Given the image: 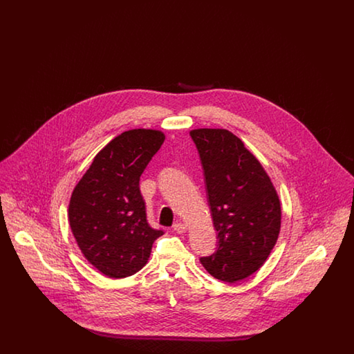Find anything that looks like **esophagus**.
Returning <instances> with one entry per match:
<instances>
[{"mask_svg": "<svg viewBox=\"0 0 354 354\" xmlns=\"http://www.w3.org/2000/svg\"><path fill=\"white\" fill-rule=\"evenodd\" d=\"M172 230H174L175 232H178V234H185L187 227H185V224H183V223H175V224L172 225Z\"/></svg>", "mask_w": 354, "mask_h": 354, "instance_id": "obj_1", "label": "esophagus"}]
</instances>
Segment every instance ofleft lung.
Returning <instances> with one entry per match:
<instances>
[{"instance_id":"left-lung-1","label":"left lung","mask_w":354,"mask_h":354,"mask_svg":"<svg viewBox=\"0 0 354 354\" xmlns=\"http://www.w3.org/2000/svg\"><path fill=\"white\" fill-rule=\"evenodd\" d=\"M198 149L218 250L201 257L215 279L236 283L259 270L273 250L281 205L266 169L244 143L224 129L192 130Z\"/></svg>"}]
</instances>
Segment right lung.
<instances>
[{"label":"right lung","mask_w":354,"mask_h":354,"mask_svg":"<svg viewBox=\"0 0 354 354\" xmlns=\"http://www.w3.org/2000/svg\"><path fill=\"white\" fill-rule=\"evenodd\" d=\"M165 142L159 130L135 129L98 152L68 204L71 232L84 257L104 276L123 279L142 270L163 235L147 223L139 179Z\"/></svg>","instance_id":"add662e5"}]
</instances>
